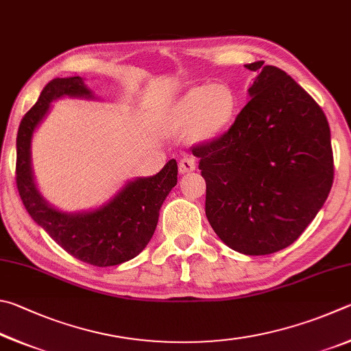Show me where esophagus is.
Segmentation results:
<instances>
[{"mask_svg":"<svg viewBox=\"0 0 351 351\" xmlns=\"http://www.w3.org/2000/svg\"><path fill=\"white\" fill-rule=\"evenodd\" d=\"M194 169H195V162L193 157L185 156L180 160V163H179L180 174H188V172H193Z\"/></svg>","mask_w":351,"mask_h":351,"instance_id":"1","label":"esophagus"}]
</instances>
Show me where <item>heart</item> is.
<instances>
[{
  "label": "heart",
  "mask_w": 351,
  "mask_h": 351,
  "mask_svg": "<svg viewBox=\"0 0 351 351\" xmlns=\"http://www.w3.org/2000/svg\"><path fill=\"white\" fill-rule=\"evenodd\" d=\"M234 92L225 84L197 86L180 98L176 108V126L188 129L197 138H211L230 125L236 112Z\"/></svg>",
  "instance_id": "heart-1"
}]
</instances>
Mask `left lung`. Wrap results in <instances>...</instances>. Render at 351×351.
I'll list each match as a JSON object with an SVG mask.
<instances>
[{
  "mask_svg": "<svg viewBox=\"0 0 351 351\" xmlns=\"http://www.w3.org/2000/svg\"><path fill=\"white\" fill-rule=\"evenodd\" d=\"M259 72L251 100L223 135L193 146L206 182L208 222L248 256L298 241L327 200L335 179L330 126L321 106L279 67Z\"/></svg>",
  "mask_w": 351,
  "mask_h": 351,
  "instance_id": "obj_1",
  "label": "left lung"
}]
</instances>
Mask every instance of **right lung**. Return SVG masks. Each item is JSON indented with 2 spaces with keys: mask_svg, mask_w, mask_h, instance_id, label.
<instances>
[{
  "mask_svg": "<svg viewBox=\"0 0 351 351\" xmlns=\"http://www.w3.org/2000/svg\"><path fill=\"white\" fill-rule=\"evenodd\" d=\"M61 95L88 97L82 77L55 78L41 90L38 101L23 117L16 135V188L36 223L75 259L94 267H112L134 259L156 231L158 211L177 185V162L169 160L158 174L129 182L115 197L98 210L64 214L46 204L35 186L30 166V140L49 104Z\"/></svg>",
  "mask_w": 351,
  "mask_h": 351,
  "instance_id": "add662e5",
  "label": "right lung"
}]
</instances>
